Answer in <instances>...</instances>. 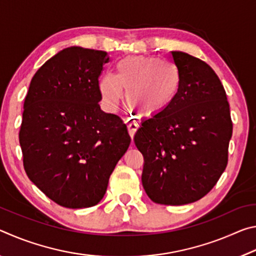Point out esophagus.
Here are the masks:
<instances>
[{"label": "esophagus", "mask_w": 256, "mask_h": 256, "mask_svg": "<svg viewBox=\"0 0 256 256\" xmlns=\"http://www.w3.org/2000/svg\"><path fill=\"white\" fill-rule=\"evenodd\" d=\"M138 130V124L136 123H128V131L130 136H131L132 141H133V138H134V134H136Z\"/></svg>", "instance_id": "obj_1"}]
</instances>
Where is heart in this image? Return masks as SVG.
Listing matches in <instances>:
<instances>
[{"label": "heart", "mask_w": 256, "mask_h": 256, "mask_svg": "<svg viewBox=\"0 0 256 256\" xmlns=\"http://www.w3.org/2000/svg\"><path fill=\"white\" fill-rule=\"evenodd\" d=\"M180 72L174 63L151 56H126L118 63V74L107 73L99 84L104 102L118 106L126 92L130 110L154 118L166 112L178 96Z\"/></svg>", "instance_id": "obj_1"}]
</instances>
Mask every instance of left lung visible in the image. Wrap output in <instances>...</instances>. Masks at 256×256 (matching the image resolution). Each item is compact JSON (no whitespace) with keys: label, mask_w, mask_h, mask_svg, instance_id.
I'll return each instance as SVG.
<instances>
[{"label":"left lung","mask_w":256,"mask_h":256,"mask_svg":"<svg viewBox=\"0 0 256 256\" xmlns=\"http://www.w3.org/2000/svg\"><path fill=\"white\" fill-rule=\"evenodd\" d=\"M182 84L166 112L146 120L134 136L144 154L142 185L159 204L200 200L226 170L232 134L230 110L222 81L200 58L172 52Z\"/></svg>","instance_id":"obj_1"}]
</instances>
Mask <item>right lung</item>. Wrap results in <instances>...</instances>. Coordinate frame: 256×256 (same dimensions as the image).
Returning <instances> with one entry per match:
<instances>
[{"mask_svg": "<svg viewBox=\"0 0 256 256\" xmlns=\"http://www.w3.org/2000/svg\"><path fill=\"white\" fill-rule=\"evenodd\" d=\"M108 60L104 50L64 48L34 73L24 99V170L47 198L70 209L102 200L131 142L123 120L99 106L98 78Z\"/></svg>", "mask_w": 256, "mask_h": 256, "instance_id": "add662e5", "label": "right lung"}]
</instances>
